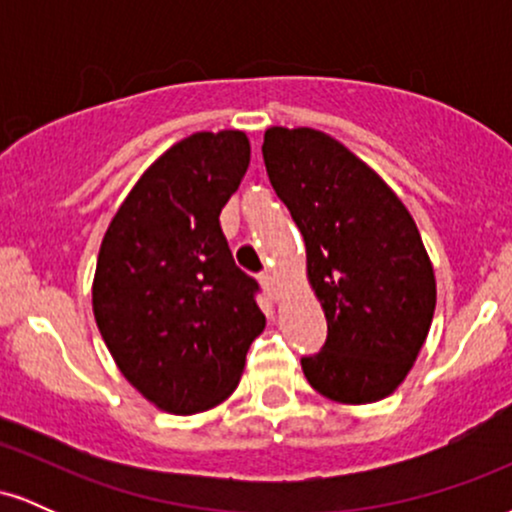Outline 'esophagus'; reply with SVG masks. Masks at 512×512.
I'll use <instances>...</instances> for the list:
<instances>
[{
  "mask_svg": "<svg viewBox=\"0 0 512 512\" xmlns=\"http://www.w3.org/2000/svg\"><path fill=\"white\" fill-rule=\"evenodd\" d=\"M260 284H262V289L267 291V296L272 298V301H279V281H276V276L272 272H264L260 276Z\"/></svg>",
  "mask_w": 512,
  "mask_h": 512,
  "instance_id": "obj_1",
  "label": "esophagus"
}]
</instances>
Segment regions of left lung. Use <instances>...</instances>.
I'll return each mask as SVG.
<instances>
[{
	"label": "left lung",
	"instance_id": "8db88e82",
	"mask_svg": "<svg viewBox=\"0 0 512 512\" xmlns=\"http://www.w3.org/2000/svg\"><path fill=\"white\" fill-rule=\"evenodd\" d=\"M264 166L305 240L308 281L327 317L308 383L339 404H370L414 366L436 310L419 228L387 182L330 134L269 127Z\"/></svg>",
	"mask_w": 512,
	"mask_h": 512
}]
</instances>
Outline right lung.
Instances as JSON below:
<instances>
[{"label":"right lung","instance_id":"obj_1","mask_svg":"<svg viewBox=\"0 0 512 512\" xmlns=\"http://www.w3.org/2000/svg\"><path fill=\"white\" fill-rule=\"evenodd\" d=\"M250 166L245 132H197L144 170L105 231L93 315L117 368L168 414L233 395L264 325L219 214Z\"/></svg>","mask_w":512,"mask_h":512}]
</instances>
